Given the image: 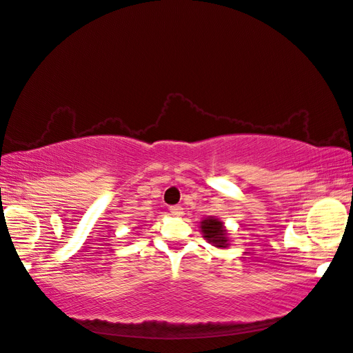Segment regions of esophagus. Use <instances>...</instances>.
<instances>
[{
  "label": "esophagus",
  "instance_id": "1",
  "mask_svg": "<svg viewBox=\"0 0 353 353\" xmlns=\"http://www.w3.org/2000/svg\"><path fill=\"white\" fill-rule=\"evenodd\" d=\"M170 212H171V215H174V216H181V215H183V208L179 206V205H174V206L170 208Z\"/></svg>",
  "mask_w": 353,
  "mask_h": 353
}]
</instances>
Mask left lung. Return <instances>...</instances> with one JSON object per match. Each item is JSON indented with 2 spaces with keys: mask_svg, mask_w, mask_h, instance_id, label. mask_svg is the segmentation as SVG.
<instances>
[{
  "mask_svg": "<svg viewBox=\"0 0 353 353\" xmlns=\"http://www.w3.org/2000/svg\"><path fill=\"white\" fill-rule=\"evenodd\" d=\"M201 232L203 238L215 247H228V234L226 229L223 228V223L216 219H206L201 221Z\"/></svg>",
  "mask_w": 353,
  "mask_h": 353,
  "instance_id": "8db88e82",
  "label": "left lung"
}]
</instances>
